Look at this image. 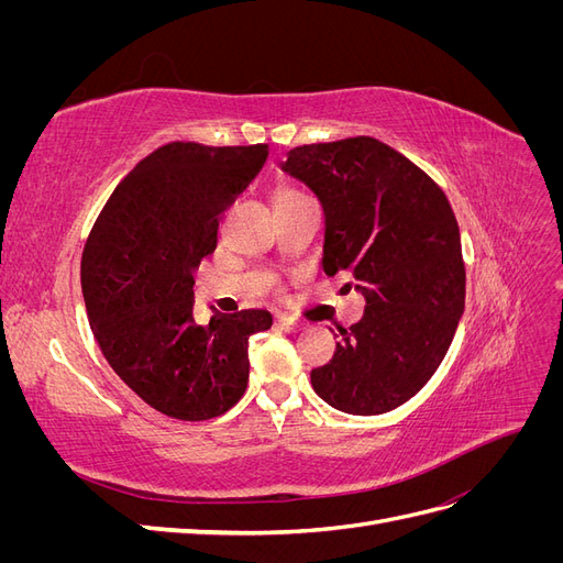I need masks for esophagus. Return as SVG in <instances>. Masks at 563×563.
Masks as SVG:
<instances>
[{"label": "esophagus", "mask_w": 563, "mask_h": 563, "mask_svg": "<svg viewBox=\"0 0 563 563\" xmlns=\"http://www.w3.org/2000/svg\"><path fill=\"white\" fill-rule=\"evenodd\" d=\"M277 327L284 329L286 333H298V331L305 329V323L298 321V319L291 317V314H279V317H277Z\"/></svg>", "instance_id": "obj_1"}]
</instances>
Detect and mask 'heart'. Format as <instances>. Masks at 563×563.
Wrapping results in <instances>:
<instances>
[{
  "mask_svg": "<svg viewBox=\"0 0 563 563\" xmlns=\"http://www.w3.org/2000/svg\"><path fill=\"white\" fill-rule=\"evenodd\" d=\"M291 197H302L300 190H294V187H282L277 192V199H291Z\"/></svg>",
  "mask_w": 563,
  "mask_h": 563,
  "instance_id": "1",
  "label": "heart"
}]
</instances>
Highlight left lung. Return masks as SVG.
I'll list each match as a JSON object with an SVG mask.
<instances>
[{
    "label": "left lung",
    "mask_w": 563,
    "mask_h": 563,
    "mask_svg": "<svg viewBox=\"0 0 563 563\" xmlns=\"http://www.w3.org/2000/svg\"><path fill=\"white\" fill-rule=\"evenodd\" d=\"M282 168L321 201L323 272L352 275L366 298L364 317L338 329L333 360L310 373L312 387L343 413H387L434 376L465 310L451 203L422 168L371 135L294 147Z\"/></svg>",
    "instance_id": "left-lung-1"
}]
</instances>
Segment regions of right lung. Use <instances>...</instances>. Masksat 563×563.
Wrapping results in <instances>:
<instances>
[{
	"mask_svg": "<svg viewBox=\"0 0 563 563\" xmlns=\"http://www.w3.org/2000/svg\"><path fill=\"white\" fill-rule=\"evenodd\" d=\"M267 145L168 143L133 166L96 218L81 291L112 371L176 420L223 416L249 383V338L265 310L192 317L195 277L218 242V216L258 176Z\"/></svg>",
	"mask_w": 563,
	"mask_h": 563,
	"instance_id": "add662e5",
	"label": "right lung"
}]
</instances>
